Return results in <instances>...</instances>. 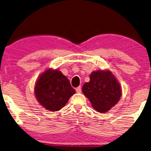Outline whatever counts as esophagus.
Segmentation results:
<instances>
[{
	"mask_svg": "<svg viewBox=\"0 0 151 151\" xmlns=\"http://www.w3.org/2000/svg\"><path fill=\"white\" fill-rule=\"evenodd\" d=\"M76 91L77 93H80L81 92V86H78V88H76Z\"/></svg>",
	"mask_w": 151,
	"mask_h": 151,
	"instance_id": "34e87169",
	"label": "esophagus"
}]
</instances>
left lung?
I'll list each match as a JSON object with an SVG mask.
<instances>
[{
	"label": "left lung",
	"mask_w": 151,
	"mask_h": 151,
	"mask_svg": "<svg viewBox=\"0 0 151 151\" xmlns=\"http://www.w3.org/2000/svg\"><path fill=\"white\" fill-rule=\"evenodd\" d=\"M90 81L82 87V92L96 111L106 112L120 100L122 90L120 86L110 71H93Z\"/></svg>",
	"instance_id": "obj_1"
}]
</instances>
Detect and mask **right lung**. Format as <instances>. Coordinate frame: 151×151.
Instances as JSON below:
<instances>
[{
    "label": "right lung",
    "mask_w": 151,
    "mask_h": 151,
    "mask_svg": "<svg viewBox=\"0 0 151 151\" xmlns=\"http://www.w3.org/2000/svg\"><path fill=\"white\" fill-rule=\"evenodd\" d=\"M75 93L68 79L60 71L51 69L41 74L35 88L38 102L52 112L61 109Z\"/></svg>",
    "instance_id": "obj_1"
}]
</instances>
